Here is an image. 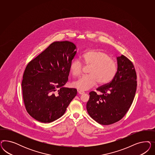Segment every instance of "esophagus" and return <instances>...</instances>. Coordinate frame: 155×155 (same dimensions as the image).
Here are the masks:
<instances>
[{"label":"esophagus","instance_id":"esophagus-1","mask_svg":"<svg viewBox=\"0 0 155 155\" xmlns=\"http://www.w3.org/2000/svg\"><path fill=\"white\" fill-rule=\"evenodd\" d=\"M78 93L80 94H83L84 93V91H81V90H79V91H78Z\"/></svg>","mask_w":155,"mask_h":155}]
</instances>
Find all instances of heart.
<instances>
[{
	"instance_id": "b5f03b06",
	"label": "heart",
	"mask_w": 155,
	"mask_h": 155,
	"mask_svg": "<svg viewBox=\"0 0 155 155\" xmlns=\"http://www.w3.org/2000/svg\"><path fill=\"white\" fill-rule=\"evenodd\" d=\"M84 64L90 66L89 74L81 77L73 82V86L81 91L88 90L98 84H106L111 81L116 73V64L108 54L101 50L95 49L86 52L82 56ZM83 65L79 60L71 62V71L74 77H78L82 71Z\"/></svg>"
}]
</instances>
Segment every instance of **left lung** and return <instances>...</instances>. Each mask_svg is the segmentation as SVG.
I'll use <instances>...</instances> for the list:
<instances>
[{
    "label": "left lung",
    "instance_id": "left-lung-1",
    "mask_svg": "<svg viewBox=\"0 0 155 155\" xmlns=\"http://www.w3.org/2000/svg\"><path fill=\"white\" fill-rule=\"evenodd\" d=\"M117 71L107 84L89 93L86 108L90 116L102 125L118 122L126 115L135 95L136 71L132 62L124 55L117 57Z\"/></svg>",
    "mask_w": 155,
    "mask_h": 155
}]
</instances>
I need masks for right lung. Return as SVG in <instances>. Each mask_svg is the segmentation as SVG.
Wrapping results in <instances>:
<instances>
[{
  "label": "right lung",
  "mask_w": 155,
  "mask_h": 155,
  "mask_svg": "<svg viewBox=\"0 0 155 155\" xmlns=\"http://www.w3.org/2000/svg\"><path fill=\"white\" fill-rule=\"evenodd\" d=\"M75 49L68 41L53 42L26 66L21 83L24 103L38 122L51 123L61 117L76 96L77 89L64 87Z\"/></svg>",
  "instance_id": "1"
}]
</instances>
